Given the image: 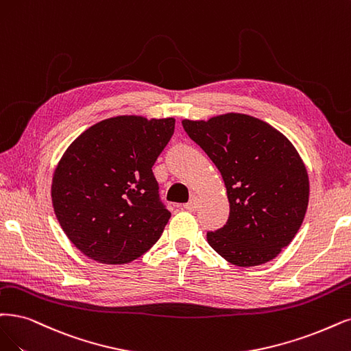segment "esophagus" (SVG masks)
Instances as JSON below:
<instances>
[{"label": "esophagus", "mask_w": 351, "mask_h": 351, "mask_svg": "<svg viewBox=\"0 0 351 351\" xmlns=\"http://www.w3.org/2000/svg\"><path fill=\"white\" fill-rule=\"evenodd\" d=\"M184 208H185L186 211H191V213L197 211V208H198V199H197V198H192L189 202H186V204L184 205Z\"/></svg>", "instance_id": "obj_1"}]
</instances>
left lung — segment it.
<instances>
[{
	"instance_id": "obj_1",
	"label": "left lung",
	"mask_w": 351,
	"mask_h": 351,
	"mask_svg": "<svg viewBox=\"0 0 351 351\" xmlns=\"http://www.w3.org/2000/svg\"><path fill=\"white\" fill-rule=\"evenodd\" d=\"M182 125L227 188L230 217L221 228L206 232L211 247L243 267L275 258L301 228L309 198L306 169L292 143L244 114L184 120Z\"/></svg>"
}]
</instances>
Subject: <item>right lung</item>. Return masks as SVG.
<instances>
[{"instance_id": "right-lung-1", "label": "right lung", "mask_w": 351, "mask_h": 351, "mask_svg": "<svg viewBox=\"0 0 351 351\" xmlns=\"http://www.w3.org/2000/svg\"><path fill=\"white\" fill-rule=\"evenodd\" d=\"M175 120L121 115L89 127L64 152L51 202L68 239L106 265L136 261L158 241L171 213L152 167Z\"/></svg>"}]
</instances>
